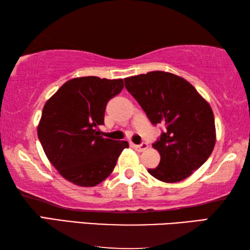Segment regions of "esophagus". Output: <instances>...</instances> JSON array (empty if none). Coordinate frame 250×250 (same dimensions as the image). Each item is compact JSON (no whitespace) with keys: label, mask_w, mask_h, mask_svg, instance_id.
<instances>
[{"label":"esophagus","mask_w":250,"mask_h":250,"mask_svg":"<svg viewBox=\"0 0 250 250\" xmlns=\"http://www.w3.org/2000/svg\"><path fill=\"white\" fill-rule=\"evenodd\" d=\"M131 146H132L133 149L138 152H143L149 147V145H147V143H142L140 146H137V145H131Z\"/></svg>","instance_id":"34e87169"}]
</instances>
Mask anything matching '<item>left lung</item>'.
<instances>
[{"mask_svg":"<svg viewBox=\"0 0 250 250\" xmlns=\"http://www.w3.org/2000/svg\"><path fill=\"white\" fill-rule=\"evenodd\" d=\"M125 83L152 124L166 125V132L152 145L160 153V163L147 172L166 183L192 175L208 159L216 142L209 104L188 80L167 71L131 76Z\"/></svg>","mask_w":250,"mask_h":250,"instance_id":"left-lung-1","label":"left lung"}]
</instances>
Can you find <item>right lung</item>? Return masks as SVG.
<instances>
[{
    "mask_svg": "<svg viewBox=\"0 0 250 250\" xmlns=\"http://www.w3.org/2000/svg\"><path fill=\"white\" fill-rule=\"evenodd\" d=\"M124 89V79L96 76L66 82L46 104L37 134L46 156L70 183L91 188L111 174L126 141L99 135L108 101Z\"/></svg>",
    "mask_w": 250,
    "mask_h": 250,
    "instance_id": "obj_1",
    "label": "right lung"
}]
</instances>
